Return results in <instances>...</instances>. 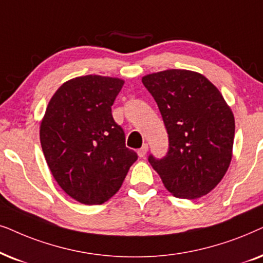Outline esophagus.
I'll return each mask as SVG.
<instances>
[{
  "label": "esophagus",
  "mask_w": 263,
  "mask_h": 263,
  "mask_svg": "<svg viewBox=\"0 0 263 263\" xmlns=\"http://www.w3.org/2000/svg\"><path fill=\"white\" fill-rule=\"evenodd\" d=\"M146 153H148V144H143L142 148L137 150V154L139 157H144Z\"/></svg>",
  "instance_id": "1"
}]
</instances>
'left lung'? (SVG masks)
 <instances>
[{
    "label": "left lung",
    "mask_w": 263,
    "mask_h": 263,
    "mask_svg": "<svg viewBox=\"0 0 263 263\" xmlns=\"http://www.w3.org/2000/svg\"><path fill=\"white\" fill-rule=\"evenodd\" d=\"M142 83L156 101L167 128V155L149 162L173 196L196 199L225 176L232 160L234 117L221 92L201 73L166 69Z\"/></svg>",
    "instance_id": "8db88e82"
}]
</instances>
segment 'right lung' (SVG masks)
<instances>
[{
	"instance_id": "obj_1",
	"label": "right lung",
	"mask_w": 263,
	"mask_h": 263,
	"mask_svg": "<svg viewBox=\"0 0 263 263\" xmlns=\"http://www.w3.org/2000/svg\"><path fill=\"white\" fill-rule=\"evenodd\" d=\"M124 80L89 74L56 90L41 121L40 138L60 187L83 204H102L119 191L137 154L111 115Z\"/></svg>"
}]
</instances>
